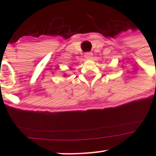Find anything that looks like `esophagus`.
Here are the masks:
<instances>
[{"label": "esophagus", "instance_id": "obj_1", "mask_svg": "<svg viewBox=\"0 0 156 156\" xmlns=\"http://www.w3.org/2000/svg\"><path fill=\"white\" fill-rule=\"evenodd\" d=\"M84 57H85V59H92L93 53H90V52H88V53H86L85 54H84Z\"/></svg>", "mask_w": 156, "mask_h": 156}]
</instances>
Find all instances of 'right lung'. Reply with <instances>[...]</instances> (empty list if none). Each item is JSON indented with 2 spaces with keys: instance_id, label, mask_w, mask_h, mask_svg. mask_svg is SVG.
Segmentation results:
<instances>
[{
  "instance_id": "right-lung-1",
  "label": "right lung",
  "mask_w": 156,
  "mask_h": 156,
  "mask_svg": "<svg viewBox=\"0 0 156 156\" xmlns=\"http://www.w3.org/2000/svg\"><path fill=\"white\" fill-rule=\"evenodd\" d=\"M64 76H66V74H64Z\"/></svg>"
}]
</instances>
